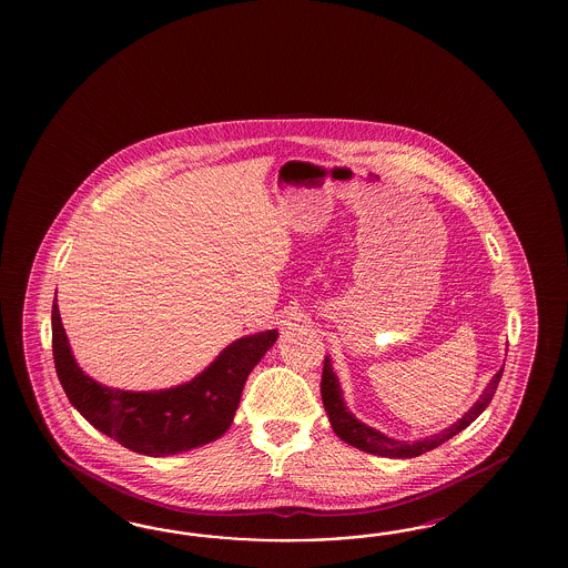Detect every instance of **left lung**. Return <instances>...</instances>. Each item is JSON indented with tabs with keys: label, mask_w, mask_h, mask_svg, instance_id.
Masks as SVG:
<instances>
[{
	"label": "left lung",
	"mask_w": 568,
	"mask_h": 568,
	"mask_svg": "<svg viewBox=\"0 0 568 568\" xmlns=\"http://www.w3.org/2000/svg\"><path fill=\"white\" fill-rule=\"evenodd\" d=\"M501 373H504V368H499V373H496V377L491 378V383L485 387V392H483V396L477 399V404H475L458 423H454L449 429L442 430V433H437V435H433V437H427V439H423V442H414V444L389 439V437L381 435L378 430L362 425L361 420H356L352 414L347 413L344 397H342V389H339V381L335 377L328 358H325V364H323L321 396H323V404H325V410H327L331 427L339 435V439H344L345 444L358 447V449H364V452H368V454H375V456L414 458V456H420V454H425V452H429V449H435V447L446 444L447 439H452L454 435H458L460 430L466 429V427L489 406L491 397H494L496 389H498Z\"/></svg>",
	"instance_id": "1"
}]
</instances>
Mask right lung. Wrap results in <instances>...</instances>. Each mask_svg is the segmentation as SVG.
<instances>
[{
	"label": "right lung",
	"mask_w": 568,
	"mask_h": 568,
	"mask_svg": "<svg viewBox=\"0 0 568 568\" xmlns=\"http://www.w3.org/2000/svg\"><path fill=\"white\" fill-rule=\"evenodd\" d=\"M275 328L237 339L202 375L166 392H121L87 377L70 354L69 339L52 306L55 373L70 404L121 446L145 456H171L219 439L231 427L252 368L276 342Z\"/></svg>",
	"instance_id": "obj_1"
}]
</instances>
